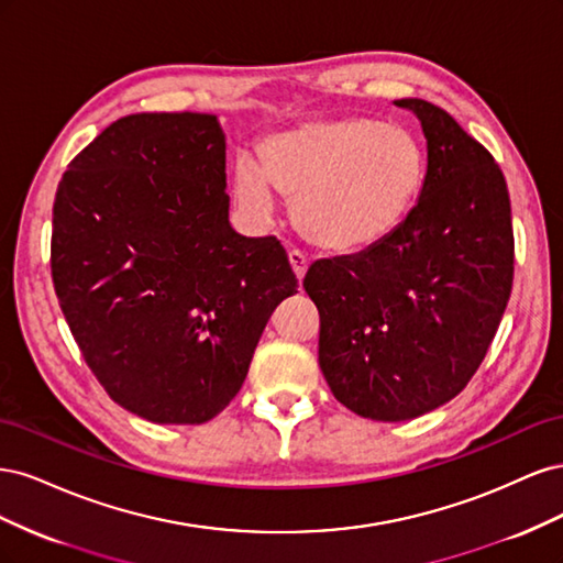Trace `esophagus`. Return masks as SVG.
<instances>
[{
	"label": "esophagus",
	"mask_w": 563,
	"mask_h": 563,
	"mask_svg": "<svg viewBox=\"0 0 563 563\" xmlns=\"http://www.w3.org/2000/svg\"><path fill=\"white\" fill-rule=\"evenodd\" d=\"M288 263H291V267H294V275L298 279H302L305 269H308V258H305V255L298 249H291V251H288Z\"/></svg>",
	"instance_id": "34e87169"
}]
</instances>
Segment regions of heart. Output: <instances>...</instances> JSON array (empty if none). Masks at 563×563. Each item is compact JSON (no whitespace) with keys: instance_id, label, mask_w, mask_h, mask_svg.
I'll list each match as a JSON object with an SVG mask.
<instances>
[{"instance_id":"heart-1","label":"heart","mask_w":563,"mask_h":563,"mask_svg":"<svg viewBox=\"0 0 563 563\" xmlns=\"http://www.w3.org/2000/svg\"><path fill=\"white\" fill-rule=\"evenodd\" d=\"M428 155L401 124L335 117L275 133L261 143V164L242 155L234 192L255 216H269L272 187L294 199V220L308 242L352 253L383 242L420 197Z\"/></svg>"}]
</instances>
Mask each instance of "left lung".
Returning a JSON list of instances; mask_svg holds the SVG:
<instances>
[{"instance_id": "1", "label": "left lung", "mask_w": 563, "mask_h": 563, "mask_svg": "<svg viewBox=\"0 0 563 563\" xmlns=\"http://www.w3.org/2000/svg\"><path fill=\"white\" fill-rule=\"evenodd\" d=\"M395 103L428 139L418 203L383 242L317 261L302 279L333 397L383 422L418 418L465 389L515 279L512 211L496 159L439 106Z\"/></svg>"}]
</instances>
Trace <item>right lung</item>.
Here are the masks:
<instances>
[{
    "mask_svg": "<svg viewBox=\"0 0 563 563\" xmlns=\"http://www.w3.org/2000/svg\"><path fill=\"white\" fill-rule=\"evenodd\" d=\"M216 114L117 119L67 164L51 277L84 362L126 411L199 424L234 399L298 279L277 236L230 228Z\"/></svg>",
    "mask_w": 563,
    "mask_h": 563,
    "instance_id": "add662e5",
    "label": "right lung"
}]
</instances>
